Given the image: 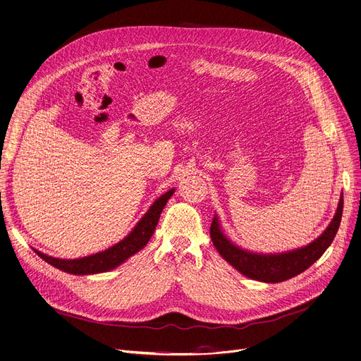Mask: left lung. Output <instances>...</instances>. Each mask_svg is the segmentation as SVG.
<instances>
[{
  "label": "left lung",
  "mask_w": 361,
  "mask_h": 361,
  "mask_svg": "<svg viewBox=\"0 0 361 361\" xmlns=\"http://www.w3.org/2000/svg\"><path fill=\"white\" fill-rule=\"evenodd\" d=\"M342 209L343 198L341 197L335 218L330 222L324 233L319 238L314 240L311 244H308L307 247L298 249L289 253L256 255L234 246V244L222 234L216 216L210 225V237L216 250L219 252V255L225 261L233 265L237 271L244 274L246 277L264 283H280L308 269L317 259L326 252V249L330 246L338 233L342 218Z\"/></svg>",
  "instance_id": "1"
}]
</instances>
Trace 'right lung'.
I'll return each mask as SVG.
<instances>
[{
	"label": "right lung",
	"instance_id": "right-lung-1",
	"mask_svg": "<svg viewBox=\"0 0 361 361\" xmlns=\"http://www.w3.org/2000/svg\"><path fill=\"white\" fill-rule=\"evenodd\" d=\"M173 192H175V190H170L158 198L151 206V209L145 213V216L139 221V224L135 226L132 233L124 240L115 244V246L106 249L105 252H99L96 255L85 256L81 259H57L47 256L38 250H35V253L54 268L62 269L69 274H77V276L109 271L115 267L121 265L127 257H130L132 255L147 246V243L154 234L155 226L158 224V219H160V214L167 203V200L173 195Z\"/></svg>",
	"mask_w": 361,
	"mask_h": 361
}]
</instances>
